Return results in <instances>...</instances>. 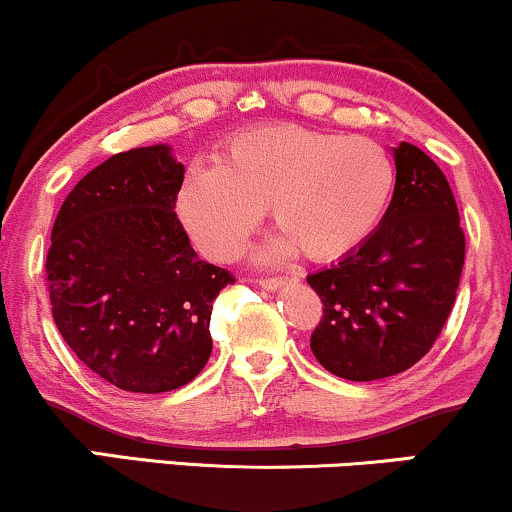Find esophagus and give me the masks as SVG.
Masks as SVG:
<instances>
[{
	"label": "esophagus",
	"mask_w": 512,
	"mask_h": 512,
	"mask_svg": "<svg viewBox=\"0 0 512 512\" xmlns=\"http://www.w3.org/2000/svg\"><path fill=\"white\" fill-rule=\"evenodd\" d=\"M286 281V276H264V279H257V283H260L262 288H267V291H276V288H281Z\"/></svg>",
	"instance_id": "1"
}]
</instances>
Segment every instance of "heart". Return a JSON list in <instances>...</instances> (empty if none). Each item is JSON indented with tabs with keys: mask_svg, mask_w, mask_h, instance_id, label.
Listing matches in <instances>:
<instances>
[{
	"mask_svg": "<svg viewBox=\"0 0 512 512\" xmlns=\"http://www.w3.org/2000/svg\"><path fill=\"white\" fill-rule=\"evenodd\" d=\"M396 193V164L384 145L298 123L240 131L214 155V169H190L176 212L207 257L240 255L269 207L283 231L269 252L298 248L307 260H341L367 243Z\"/></svg>",
	"mask_w": 512,
	"mask_h": 512,
	"instance_id": "b5f03b06",
	"label": "heart"
}]
</instances>
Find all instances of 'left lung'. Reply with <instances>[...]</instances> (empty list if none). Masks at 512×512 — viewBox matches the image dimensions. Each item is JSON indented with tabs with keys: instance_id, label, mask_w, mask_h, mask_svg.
<instances>
[{
	"instance_id": "obj_1",
	"label": "left lung",
	"mask_w": 512,
	"mask_h": 512,
	"mask_svg": "<svg viewBox=\"0 0 512 512\" xmlns=\"http://www.w3.org/2000/svg\"><path fill=\"white\" fill-rule=\"evenodd\" d=\"M396 193L362 248L307 276L322 300L310 348L348 381H374L420 362L451 315L465 264L453 190L420 147L400 143Z\"/></svg>"
}]
</instances>
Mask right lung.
<instances>
[{
  "instance_id": "right-lung-1",
  "label": "right lung",
  "mask_w": 512,
  "mask_h": 512,
  "mask_svg": "<svg viewBox=\"0 0 512 512\" xmlns=\"http://www.w3.org/2000/svg\"><path fill=\"white\" fill-rule=\"evenodd\" d=\"M171 147L119 152L76 183L52 226L45 274L59 334L121 391L193 381L212 353V303L231 272L195 255L178 221Z\"/></svg>"
}]
</instances>
